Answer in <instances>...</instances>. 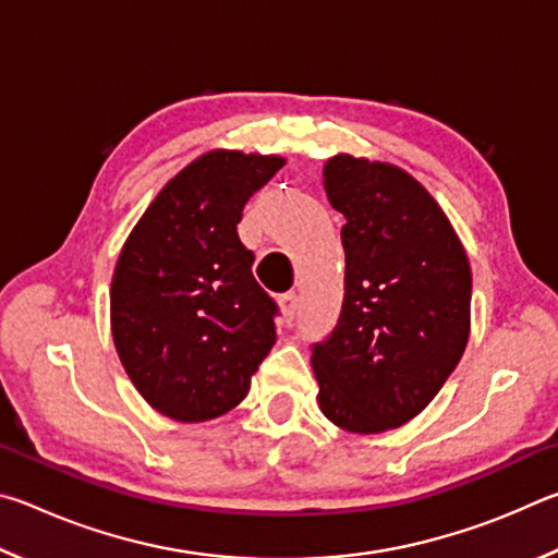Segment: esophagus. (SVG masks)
I'll use <instances>...</instances> for the list:
<instances>
[{"label": "esophagus", "instance_id": "34e87169", "mask_svg": "<svg viewBox=\"0 0 558 558\" xmlns=\"http://www.w3.org/2000/svg\"><path fill=\"white\" fill-rule=\"evenodd\" d=\"M280 310H282V317H286V323H292L300 310L298 292H286V295H280Z\"/></svg>", "mask_w": 558, "mask_h": 558}]
</instances>
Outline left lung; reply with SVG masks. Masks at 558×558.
Here are the masks:
<instances>
[{
  "label": "left lung",
  "mask_w": 558,
  "mask_h": 558,
  "mask_svg": "<svg viewBox=\"0 0 558 558\" xmlns=\"http://www.w3.org/2000/svg\"><path fill=\"white\" fill-rule=\"evenodd\" d=\"M325 192L344 214V300L313 344L319 409L349 433L409 423L456 369L470 337L472 272L448 216L403 169L337 155Z\"/></svg>",
  "instance_id": "left-lung-1"
}]
</instances>
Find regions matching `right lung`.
Wrapping results in <instances>:
<instances>
[{"instance_id": "right-lung-1", "label": "right lung", "mask_w": 558, "mask_h": 558, "mask_svg": "<svg viewBox=\"0 0 558 558\" xmlns=\"http://www.w3.org/2000/svg\"><path fill=\"white\" fill-rule=\"evenodd\" d=\"M286 159L214 149L169 179L122 245L110 327L122 366L182 423L239 405L276 344L278 305L239 239L243 206Z\"/></svg>"}]
</instances>
